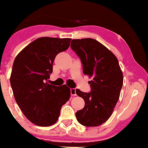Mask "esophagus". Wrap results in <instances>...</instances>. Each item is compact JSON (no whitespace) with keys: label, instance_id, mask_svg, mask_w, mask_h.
Wrapping results in <instances>:
<instances>
[{"label":"esophagus","instance_id":"1","mask_svg":"<svg viewBox=\"0 0 148 148\" xmlns=\"http://www.w3.org/2000/svg\"><path fill=\"white\" fill-rule=\"evenodd\" d=\"M70 92H71V97L76 96V89H70Z\"/></svg>","mask_w":148,"mask_h":148}]
</instances>
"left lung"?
Listing matches in <instances>:
<instances>
[{"label":"left lung","instance_id":"8db88e82","mask_svg":"<svg viewBox=\"0 0 148 148\" xmlns=\"http://www.w3.org/2000/svg\"><path fill=\"white\" fill-rule=\"evenodd\" d=\"M71 48L81 59L83 73L92 77L91 92L77 89L76 94L83 98L84 107L76 112L77 121L86 127L104 123L112 115L120 97L123 74L114 53L93 38L73 39Z\"/></svg>","mask_w":148,"mask_h":148}]
</instances>
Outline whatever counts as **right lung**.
I'll return each mask as SVG.
<instances>
[{
    "instance_id": "obj_1",
    "label": "right lung",
    "mask_w": 148,
    "mask_h": 148,
    "mask_svg": "<svg viewBox=\"0 0 148 148\" xmlns=\"http://www.w3.org/2000/svg\"><path fill=\"white\" fill-rule=\"evenodd\" d=\"M71 38L41 37L29 44L15 59L10 82L15 99L26 118L41 127L56 122L70 89L48 84L59 53L67 50Z\"/></svg>"
}]
</instances>
